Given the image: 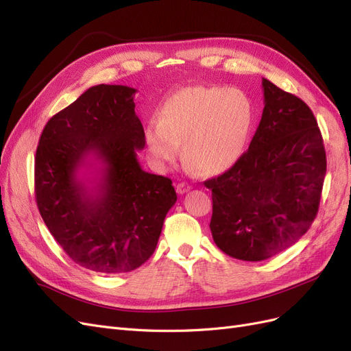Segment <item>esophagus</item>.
<instances>
[{"label":"esophagus","mask_w":351,"mask_h":351,"mask_svg":"<svg viewBox=\"0 0 351 351\" xmlns=\"http://www.w3.org/2000/svg\"><path fill=\"white\" fill-rule=\"evenodd\" d=\"M190 189H192V186L187 184V183H178V184H177V187H176V190H177V193H178V195H184V193H187Z\"/></svg>","instance_id":"obj_1"}]
</instances>
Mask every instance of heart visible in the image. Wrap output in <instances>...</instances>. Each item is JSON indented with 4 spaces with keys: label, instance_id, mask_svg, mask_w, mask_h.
<instances>
[{
    "label": "heart",
    "instance_id": "obj_1",
    "mask_svg": "<svg viewBox=\"0 0 351 351\" xmlns=\"http://www.w3.org/2000/svg\"><path fill=\"white\" fill-rule=\"evenodd\" d=\"M253 125V104L243 90L189 86L174 92L159 108L158 120L145 127V145L152 164L171 167L183 154L200 174L218 176L244 152Z\"/></svg>",
    "mask_w": 351,
    "mask_h": 351
}]
</instances>
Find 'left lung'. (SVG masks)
I'll return each instance as SVG.
<instances>
[{"label": "left lung", "mask_w": 351, "mask_h": 351, "mask_svg": "<svg viewBox=\"0 0 351 351\" xmlns=\"http://www.w3.org/2000/svg\"><path fill=\"white\" fill-rule=\"evenodd\" d=\"M261 123L239 161L205 182L212 190L210 232L228 256L259 262L309 230L319 208L326 155L311 108L262 79Z\"/></svg>", "instance_id": "left-lung-1"}]
</instances>
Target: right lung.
<instances>
[{
  "instance_id": "1",
  "label": "right lung",
  "mask_w": 351,
  "mask_h": 351,
  "mask_svg": "<svg viewBox=\"0 0 351 351\" xmlns=\"http://www.w3.org/2000/svg\"><path fill=\"white\" fill-rule=\"evenodd\" d=\"M134 93L121 84L89 88L47 123L36 149L40 217L62 250L95 272H129L149 259L177 200L171 180L137 161L145 132ZM90 167L95 176L82 178Z\"/></svg>"
}]
</instances>
